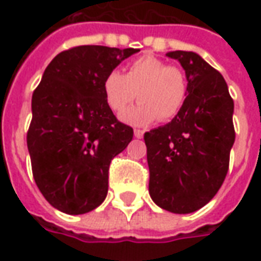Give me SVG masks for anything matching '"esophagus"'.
<instances>
[{"instance_id":"34e87169","label":"esophagus","mask_w":261,"mask_h":261,"mask_svg":"<svg viewBox=\"0 0 261 261\" xmlns=\"http://www.w3.org/2000/svg\"><path fill=\"white\" fill-rule=\"evenodd\" d=\"M134 136H136L137 138H142V136H144V130L136 128V130H134Z\"/></svg>"}]
</instances>
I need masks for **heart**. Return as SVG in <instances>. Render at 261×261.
I'll list each match as a JSON object with an SVG mask.
<instances>
[{
	"label": "heart",
	"mask_w": 261,
	"mask_h": 261,
	"mask_svg": "<svg viewBox=\"0 0 261 261\" xmlns=\"http://www.w3.org/2000/svg\"><path fill=\"white\" fill-rule=\"evenodd\" d=\"M187 89L183 69L168 65L152 54L131 61L125 75L112 71L103 81V93L114 113L124 112L136 97L141 100L121 116L124 121L136 125H145L156 117H175L185 106Z\"/></svg>",
	"instance_id": "b5f03b06"
}]
</instances>
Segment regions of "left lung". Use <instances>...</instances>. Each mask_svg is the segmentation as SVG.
<instances>
[{
  "label": "left lung",
  "mask_w": 261,
  "mask_h": 261,
  "mask_svg": "<svg viewBox=\"0 0 261 261\" xmlns=\"http://www.w3.org/2000/svg\"><path fill=\"white\" fill-rule=\"evenodd\" d=\"M187 78L185 106L170 123L144 134L149 196L175 214L194 213L222 186L235 142L233 100L224 76L193 51H170Z\"/></svg>",
  "instance_id": "8db88e82"
}]
</instances>
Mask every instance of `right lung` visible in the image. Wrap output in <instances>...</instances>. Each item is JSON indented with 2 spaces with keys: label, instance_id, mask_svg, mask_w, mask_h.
Instances as JSON below:
<instances>
[{
  "label": "right lung",
  "instance_id": "obj_1",
  "mask_svg": "<svg viewBox=\"0 0 261 261\" xmlns=\"http://www.w3.org/2000/svg\"><path fill=\"white\" fill-rule=\"evenodd\" d=\"M138 51L106 46L61 51L33 92L26 136L32 172L44 198L63 213H89L106 198L110 162L134 131L108 106L103 81Z\"/></svg>",
  "mask_w": 261,
  "mask_h": 261
}]
</instances>
